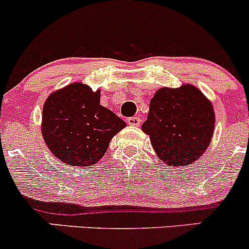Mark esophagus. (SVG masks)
<instances>
[{"label": "esophagus", "instance_id": "1", "mask_svg": "<svg viewBox=\"0 0 249 249\" xmlns=\"http://www.w3.org/2000/svg\"><path fill=\"white\" fill-rule=\"evenodd\" d=\"M127 122L129 125H139L142 121H140L139 117H129V119L127 120Z\"/></svg>", "mask_w": 249, "mask_h": 249}]
</instances>
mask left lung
Here are the masks:
<instances>
[{
	"instance_id": "left-lung-1",
	"label": "left lung",
	"mask_w": 249,
	"mask_h": 249,
	"mask_svg": "<svg viewBox=\"0 0 249 249\" xmlns=\"http://www.w3.org/2000/svg\"><path fill=\"white\" fill-rule=\"evenodd\" d=\"M211 102L191 84L162 87L150 102L142 130L150 137L155 152L169 166L189 165L201 157L214 130Z\"/></svg>"
}]
</instances>
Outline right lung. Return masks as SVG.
Segmentation results:
<instances>
[{
    "mask_svg": "<svg viewBox=\"0 0 249 249\" xmlns=\"http://www.w3.org/2000/svg\"><path fill=\"white\" fill-rule=\"evenodd\" d=\"M101 91L83 83L53 92L42 114V135L50 152L71 166L93 165L125 122L101 106Z\"/></svg>",
    "mask_w": 249,
    "mask_h": 249,
    "instance_id": "1",
    "label": "right lung"
}]
</instances>
